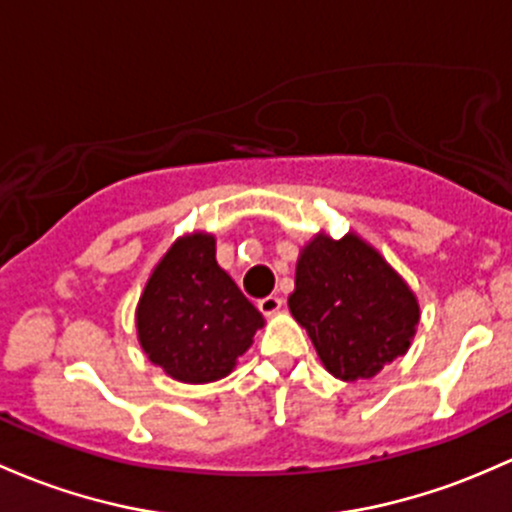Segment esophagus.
<instances>
[{"label":"esophagus","instance_id":"obj_1","mask_svg":"<svg viewBox=\"0 0 512 512\" xmlns=\"http://www.w3.org/2000/svg\"><path fill=\"white\" fill-rule=\"evenodd\" d=\"M257 309H260L262 314H277V311L282 309V299L272 297V294H270V297L257 301Z\"/></svg>","mask_w":512,"mask_h":512}]
</instances>
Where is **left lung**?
I'll use <instances>...</instances> for the list:
<instances>
[{"instance_id": "1", "label": "left lung", "mask_w": 512, "mask_h": 512, "mask_svg": "<svg viewBox=\"0 0 512 512\" xmlns=\"http://www.w3.org/2000/svg\"><path fill=\"white\" fill-rule=\"evenodd\" d=\"M289 311L338 380H370L410 351L419 301L360 235L316 233L299 252Z\"/></svg>"}]
</instances>
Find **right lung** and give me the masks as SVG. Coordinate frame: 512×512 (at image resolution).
I'll return each instance as SVG.
<instances>
[{"mask_svg":"<svg viewBox=\"0 0 512 512\" xmlns=\"http://www.w3.org/2000/svg\"><path fill=\"white\" fill-rule=\"evenodd\" d=\"M137 338L169 378L203 385L225 378L252 346L260 311L215 260V235H181L164 252L139 297Z\"/></svg>","mask_w":512,"mask_h":512,"instance_id":"add662e5","label":"right lung"}]
</instances>
